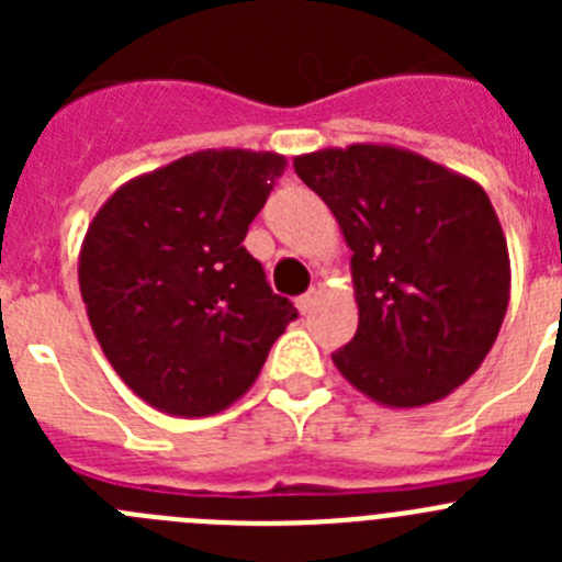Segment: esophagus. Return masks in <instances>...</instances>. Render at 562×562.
<instances>
[{
    "label": "esophagus",
    "mask_w": 562,
    "mask_h": 562,
    "mask_svg": "<svg viewBox=\"0 0 562 562\" xmlns=\"http://www.w3.org/2000/svg\"><path fill=\"white\" fill-rule=\"evenodd\" d=\"M317 301H321V290H317V286H312L310 292H304V295H301V297H297V301H295L297 312H301V315H310V312L315 310Z\"/></svg>",
    "instance_id": "esophagus-1"
}]
</instances>
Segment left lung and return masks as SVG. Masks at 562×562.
Returning <instances> with one entry per match:
<instances>
[{"label":"left lung","instance_id":"1","mask_svg":"<svg viewBox=\"0 0 562 562\" xmlns=\"http://www.w3.org/2000/svg\"><path fill=\"white\" fill-rule=\"evenodd\" d=\"M292 166L351 250L360 324L331 355L337 371L385 408L453 394L493 349L513 286L484 188L385 143L317 148Z\"/></svg>","mask_w":562,"mask_h":562}]
</instances>
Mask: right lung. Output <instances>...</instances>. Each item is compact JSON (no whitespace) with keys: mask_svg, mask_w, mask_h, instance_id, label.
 <instances>
[{"mask_svg":"<svg viewBox=\"0 0 562 562\" xmlns=\"http://www.w3.org/2000/svg\"><path fill=\"white\" fill-rule=\"evenodd\" d=\"M284 157L202 148L123 182L89 222L78 286L123 382L171 416L231 408L295 306L241 247Z\"/></svg>","mask_w":562,"mask_h":562,"instance_id":"add662e5","label":"right lung"}]
</instances>
